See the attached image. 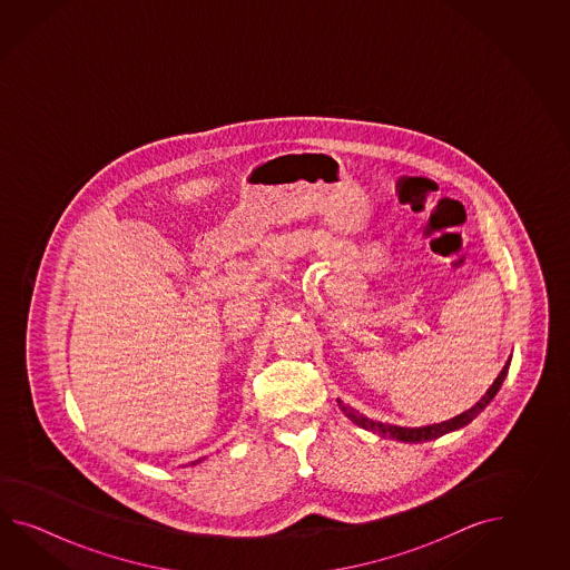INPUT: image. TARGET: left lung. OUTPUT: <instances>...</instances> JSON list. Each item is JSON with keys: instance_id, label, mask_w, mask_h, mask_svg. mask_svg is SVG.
<instances>
[{"instance_id": "obj_1", "label": "left lung", "mask_w": 570, "mask_h": 570, "mask_svg": "<svg viewBox=\"0 0 570 570\" xmlns=\"http://www.w3.org/2000/svg\"><path fill=\"white\" fill-rule=\"evenodd\" d=\"M508 368L509 363L505 364L503 371L497 375L495 383L484 393L483 400L479 401L476 405H473L469 412L461 413V415L452 417L449 422H442V424L425 425V428H400V425L381 424V422H373V420L364 417L363 413L354 412L348 405H342V401L340 400L338 403L340 407H342V412L346 413L354 424L363 425L366 430H373L379 436L393 438V440H401V442H425V440H434V438L444 436V434H449L452 430H459V428L471 424L474 417L489 405V401L495 397V393L499 391V387H501L503 379L508 375Z\"/></svg>"}]
</instances>
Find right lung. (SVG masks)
<instances>
[{"mask_svg":"<svg viewBox=\"0 0 570 570\" xmlns=\"http://www.w3.org/2000/svg\"><path fill=\"white\" fill-rule=\"evenodd\" d=\"M199 461H202V459H199Z\"/></svg>","mask_w":570,"mask_h":570,"instance_id":"1","label":"right lung"}]
</instances>
